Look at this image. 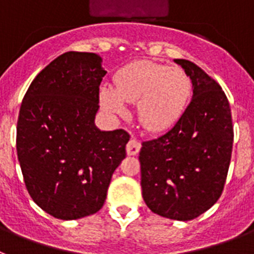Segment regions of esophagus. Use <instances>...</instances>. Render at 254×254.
Wrapping results in <instances>:
<instances>
[{"instance_id": "obj_1", "label": "esophagus", "mask_w": 254, "mask_h": 254, "mask_svg": "<svg viewBox=\"0 0 254 254\" xmlns=\"http://www.w3.org/2000/svg\"><path fill=\"white\" fill-rule=\"evenodd\" d=\"M140 150V143L139 140L135 138H131L127 144V155H137Z\"/></svg>"}]
</instances>
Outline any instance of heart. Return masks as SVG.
I'll return each instance as SVG.
<instances>
[{"mask_svg":"<svg viewBox=\"0 0 254 254\" xmlns=\"http://www.w3.org/2000/svg\"><path fill=\"white\" fill-rule=\"evenodd\" d=\"M191 87V80L181 67L138 61L117 72L115 89L102 87L101 104L111 114L125 115V102H138L140 124L147 130L164 131L186 111Z\"/></svg>","mask_w":254,"mask_h":254,"instance_id":"obj_1","label":"heart"}]
</instances>
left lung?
Masks as SVG:
<instances>
[{"label":"left lung","mask_w":254,"mask_h":254,"mask_svg":"<svg viewBox=\"0 0 254 254\" xmlns=\"http://www.w3.org/2000/svg\"><path fill=\"white\" fill-rule=\"evenodd\" d=\"M192 82V99L170 130L142 143L140 186L159 216L190 221L212 208L223 191L234 127L222 87L200 67L174 59Z\"/></svg>","instance_id":"left-lung-1"}]
</instances>
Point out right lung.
I'll list each match as a JSON object with an SVG mask.
<instances>
[{"mask_svg": "<svg viewBox=\"0 0 254 254\" xmlns=\"http://www.w3.org/2000/svg\"><path fill=\"white\" fill-rule=\"evenodd\" d=\"M107 72L94 53L68 51L42 69L23 98L16 152L29 195L55 218L101 209L130 135L99 130V85Z\"/></svg>", "mask_w": 254, "mask_h": 254, "instance_id": "1", "label": "right lung"}]
</instances>
